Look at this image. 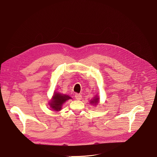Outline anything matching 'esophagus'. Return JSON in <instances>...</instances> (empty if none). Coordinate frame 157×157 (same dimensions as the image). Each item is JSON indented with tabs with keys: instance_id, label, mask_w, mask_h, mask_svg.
I'll use <instances>...</instances> for the list:
<instances>
[{
	"instance_id": "obj_1",
	"label": "esophagus",
	"mask_w": 157,
	"mask_h": 157,
	"mask_svg": "<svg viewBox=\"0 0 157 157\" xmlns=\"http://www.w3.org/2000/svg\"><path fill=\"white\" fill-rule=\"evenodd\" d=\"M75 97L76 99V100H81V99H82V97L81 94H78V93L75 94Z\"/></svg>"
}]
</instances>
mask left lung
<instances>
[{
    "label": "left lung",
    "instance_id": "left-lung-1",
    "mask_svg": "<svg viewBox=\"0 0 157 157\" xmlns=\"http://www.w3.org/2000/svg\"><path fill=\"white\" fill-rule=\"evenodd\" d=\"M90 103L91 105H95L96 106L99 103L100 101V98L98 96L96 95L94 97H93V99H91L90 101Z\"/></svg>",
    "mask_w": 157,
    "mask_h": 157
}]
</instances>
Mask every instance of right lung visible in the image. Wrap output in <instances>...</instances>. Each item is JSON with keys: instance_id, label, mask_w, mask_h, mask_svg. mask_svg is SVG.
<instances>
[{"instance_id": "obj_1", "label": "right lung", "mask_w": 157, "mask_h": 157, "mask_svg": "<svg viewBox=\"0 0 157 157\" xmlns=\"http://www.w3.org/2000/svg\"><path fill=\"white\" fill-rule=\"evenodd\" d=\"M70 99H72V97L68 95L54 91L51 99L49 101V106L52 110L56 112H59L61 110L63 104L66 103L67 100Z\"/></svg>"}]
</instances>
